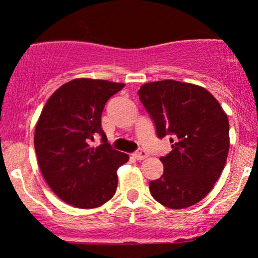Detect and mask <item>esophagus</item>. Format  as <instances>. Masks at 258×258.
Instances as JSON below:
<instances>
[{"instance_id":"obj_1","label":"esophagus","mask_w":258,"mask_h":258,"mask_svg":"<svg viewBox=\"0 0 258 258\" xmlns=\"http://www.w3.org/2000/svg\"><path fill=\"white\" fill-rule=\"evenodd\" d=\"M133 156H135L136 159L137 160H144V159H147L148 156V153L147 152H144V150H138V152H136L135 154H133Z\"/></svg>"}]
</instances>
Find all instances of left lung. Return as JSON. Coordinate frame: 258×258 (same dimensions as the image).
Here are the masks:
<instances>
[{
	"label": "left lung",
	"mask_w": 258,
	"mask_h": 258,
	"mask_svg": "<svg viewBox=\"0 0 258 258\" xmlns=\"http://www.w3.org/2000/svg\"><path fill=\"white\" fill-rule=\"evenodd\" d=\"M139 99L156 127L170 135L172 150L160 158L164 173L149 183L161 205L185 209L203 200L214 188L229 150V121L217 99L204 87L174 80L148 82Z\"/></svg>",
	"instance_id": "obj_1"
}]
</instances>
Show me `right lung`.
Masks as SVG:
<instances>
[{"mask_svg":"<svg viewBox=\"0 0 258 258\" xmlns=\"http://www.w3.org/2000/svg\"><path fill=\"white\" fill-rule=\"evenodd\" d=\"M125 84L75 79L58 88L36 123L35 150L44 180L59 199L79 209L102 206L114 197L116 171L128 155L110 147L102 130V112ZM103 145L90 147L94 136Z\"/></svg>","mask_w":258,"mask_h":258,"instance_id":"right-lung-1","label":"right lung"}]
</instances>
